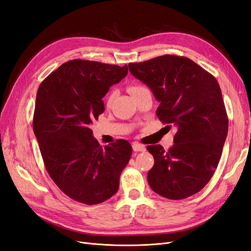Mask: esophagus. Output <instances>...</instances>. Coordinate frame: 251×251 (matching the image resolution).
<instances>
[{"instance_id":"esophagus-1","label":"esophagus","mask_w":251,"mask_h":251,"mask_svg":"<svg viewBox=\"0 0 251 251\" xmlns=\"http://www.w3.org/2000/svg\"><path fill=\"white\" fill-rule=\"evenodd\" d=\"M132 148H133L134 151H143L144 150H146V148H144L142 144H139V143H133Z\"/></svg>"}]
</instances>
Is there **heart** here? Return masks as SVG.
<instances>
[{
	"label": "heart",
	"instance_id": "1",
	"mask_svg": "<svg viewBox=\"0 0 251 251\" xmlns=\"http://www.w3.org/2000/svg\"><path fill=\"white\" fill-rule=\"evenodd\" d=\"M144 89H147V88L141 86V85H133V86H131L130 88H128V91H130V93L134 96L135 94L139 93L140 91H142V90H144ZM114 96H115V92H112V93L109 95L108 100H107V103H108V104H110V103L112 102Z\"/></svg>",
	"mask_w": 251,
	"mask_h": 251
}]
</instances>
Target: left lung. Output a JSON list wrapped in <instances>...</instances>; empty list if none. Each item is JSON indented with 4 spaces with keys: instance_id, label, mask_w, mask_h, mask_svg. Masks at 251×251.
<instances>
[{
    "instance_id": "8db88e82",
    "label": "left lung",
    "mask_w": 251,
    "mask_h": 251,
    "mask_svg": "<svg viewBox=\"0 0 251 251\" xmlns=\"http://www.w3.org/2000/svg\"><path fill=\"white\" fill-rule=\"evenodd\" d=\"M128 69L160 102L157 117L176 126L174 144L147 149L154 156L148 181L155 193L182 200L200 192L219 164L228 131V117L217 79L185 56L165 54Z\"/></svg>"
}]
</instances>
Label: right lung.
<instances>
[{"mask_svg": "<svg viewBox=\"0 0 251 251\" xmlns=\"http://www.w3.org/2000/svg\"><path fill=\"white\" fill-rule=\"evenodd\" d=\"M127 66L73 59L45 78L36 94L33 132L49 176L71 199L100 204L115 195L132 155L128 141L102 148L91 125L103 113V96L126 76Z\"/></svg>", "mask_w": 251, "mask_h": 251, "instance_id": "1", "label": "right lung"}]
</instances>
